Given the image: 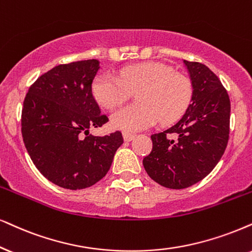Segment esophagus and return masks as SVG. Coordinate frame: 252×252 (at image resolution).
Returning <instances> with one entry per match:
<instances>
[{
  "instance_id": "34e87169",
  "label": "esophagus",
  "mask_w": 252,
  "mask_h": 252,
  "mask_svg": "<svg viewBox=\"0 0 252 252\" xmlns=\"http://www.w3.org/2000/svg\"><path fill=\"white\" fill-rule=\"evenodd\" d=\"M123 138L126 142H130L135 138V135H132V133H129V132H123Z\"/></svg>"
}]
</instances>
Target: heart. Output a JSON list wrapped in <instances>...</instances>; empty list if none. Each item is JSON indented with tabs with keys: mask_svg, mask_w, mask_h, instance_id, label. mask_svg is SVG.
Here are the masks:
<instances>
[{
	"mask_svg": "<svg viewBox=\"0 0 252 252\" xmlns=\"http://www.w3.org/2000/svg\"><path fill=\"white\" fill-rule=\"evenodd\" d=\"M137 89L138 103L120 108L111 115L114 128L135 132L155 126L158 120L173 122L187 109L193 95L189 79L160 63L126 66L119 76L100 73L92 85L94 98L107 109L124 102Z\"/></svg>",
	"mask_w": 252,
	"mask_h": 252,
	"instance_id": "b5f03b06",
	"label": "heart"
}]
</instances>
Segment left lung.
Masks as SVG:
<instances>
[{"mask_svg": "<svg viewBox=\"0 0 252 252\" xmlns=\"http://www.w3.org/2000/svg\"><path fill=\"white\" fill-rule=\"evenodd\" d=\"M184 63L192 81V103L174 126L151 136L152 150L143 159L150 178L172 189H186L208 176L229 139L227 91L206 65Z\"/></svg>", "mask_w": 252, "mask_h": 252, "instance_id": "8db88e82", "label": "left lung"}]
</instances>
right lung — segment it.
Returning a JSON list of instances; mask_svg holds the SVG:
<instances>
[{"mask_svg": "<svg viewBox=\"0 0 252 252\" xmlns=\"http://www.w3.org/2000/svg\"><path fill=\"white\" fill-rule=\"evenodd\" d=\"M96 59L58 65L29 88L22 109V137L38 171L63 189L93 186L109 171L120 131L93 136L108 122L92 93Z\"/></svg>", "mask_w": 252, "mask_h": 252, "instance_id": "right-lung-1", "label": "right lung"}]
</instances>
